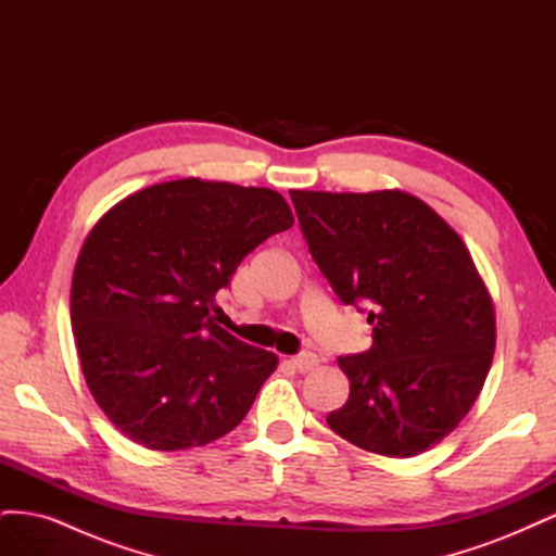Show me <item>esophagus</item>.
<instances>
[{
    "mask_svg": "<svg viewBox=\"0 0 556 556\" xmlns=\"http://www.w3.org/2000/svg\"><path fill=\"white\" fill-rule=\"evenodd\" d=\"M290 364L296 368L299 374H308V371H313V368L319 364V357L315 355V352H301V355H296V357L290 359Z\"/></svg>",
    "mask_w": 556,
    "mask_h": 556,
    "instance_id": "34e87169",
    "label": "esophagus"
}]
</instances>
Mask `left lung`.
I'll use <instances>...</instances> for the list:
<instances>
[{
  "label": "left lung",
  "mask_w": 556,
  "mask_h": 556,
  "mask_svg": "<svg viewBox=\"0 0 556 556\" xmlns=\"http://www.w3.org/2000/svg\"><path fill=\"white\" fill-rule=\"evenodd\" d=\"M311 255L345 306H368L374 345L339 357L341 439L384 457L441 443L473 406L496 317L468 248L422 199L401 190H290Z\"/></svg>",
  "instance_id": "8db88e82"
}]
</instances>
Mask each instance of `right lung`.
Here are the masks:
<instances>
[{
	"mask_svg": "<svg viewBox=\"0 0 556 556\" xmlns=\"http://www.w3.org/2000/svg\"><path fill=\"white\" fill-rule=\"evenodd\" d=\"M294 225L268 188L182 178L115 204L72 280V329L99 408L129 441L176 452L223 439L276 371L274 352L215 325L248 252Z\"/></svg>",
	"mask_w": 556,
	"mask_h": 556,
	"instance_id": "1",
	"label": "right lung"
}]
</instances>
